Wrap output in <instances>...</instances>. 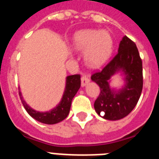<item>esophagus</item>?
I'll return each instance as SVG.
<instances>
[{"instance_id": "34e87169", "label": "esophagus", "mask_w": 159, "mask_h": 159, "mask_svg": "<svg viewBox=\"0 0 159 159\" xmlns=\"http://www.w3.org/2000/svg\"><path fill=\"white\" fill-rule=\"evenodd\" d=\"M81 81H82V86H86V85L90 82L89 77L86 75H82V78H81Z\"/></svg>"}]
</instances>
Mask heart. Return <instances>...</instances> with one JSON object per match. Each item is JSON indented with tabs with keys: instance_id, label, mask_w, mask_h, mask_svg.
<instances>
[{
	"instance_id": "heart-1",
	"label": "heart",
	"mask_w": 159,
	"mask_h": 159,
	"mask_svg": "<svg viewBox=\"0 0 159 159\" xmlns=\"http://www.w3.org/2000/svg\"><path fill=\"white\" fill-rule=\"evenodd\" d=\"M72 45L76 51H85L84 59L89 67L99 68L110 58L113 40L109 31L85 29L75 33Z\"/></svg>"
}]
</instances>
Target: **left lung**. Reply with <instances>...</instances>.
Instances as JSON below:
<instances>
[{"instance_id":"8db88e82","label":"left lung","mask_w":159,"mask_h":159,"mask_svg":"<svg viewBox=\"0 0 159 159\" xmlns=\"http://www.w3.org/2000/svg\"><path fill=\"white\" fill-rule=\"evenodd\" d=\"M117 73L123 76L125 82L119 89L110 86L111 77ZM91 80L100 88V95L94 104L98 115L110 121L128 115L137 104L143 88L142 61L135 44L124 36L117 55L101 71L94 73ZM102 112L103 116L100 114Z\"/></svg>"}]
</instances>
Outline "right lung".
<instances>
[{
	"label": "right lung",
	"instance_id": "add662e5",
	"mask_svg": "<svg viewBox=\"0 0 159 159\" xmlns=\"http://www.w3.org/2000/svg\"><path fill=\"white\" fill-rule=\"evenodd\" d=\"M80 86H81V76L78 74L68 76L66 77L65 88L61 100L55 108L46 112H39L31 108L24 100L19 87V93L24 109L31 117L42 123L52 125L62 122L68 117L70 111L72 100L79 90Z\"/></svg>",
	"mask_w": 159,
	"mask_h": 159
}]
</instances>
